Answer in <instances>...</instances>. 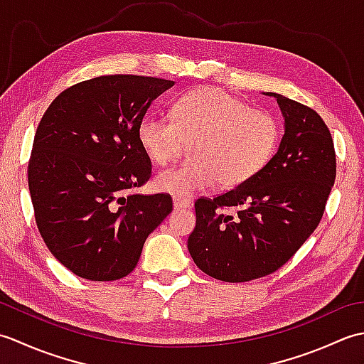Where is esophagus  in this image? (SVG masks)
<instances>
[{"label": "esophagus", "mask_w": 364, "mask_h": 364, "mask_svg": "<svg viewBox=\"0 0 364 364\" xmlns=\"http://www.w3.org/2000/svg\"><path fill=\"white\" fill-rule=\"evenodd\" d=\"M191 203L188 202V200H183V198H178L175 197L173 198V208L178 211V210H186V208H189Z\"/></svg>", "instance_id": "34e87169"}]
</instances>
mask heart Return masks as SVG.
<instances>
[{
	"label": "heart",
	"instance_id": "b5f03b06",
	"mask_svg": "<svg viewBox=\"0 0 364 364\" xmlns=\"http://www.w3.org/2000/svg\"><path fill=\"white\" fill-rule=\"evenodd\" d=\"M282 128L272 114L253 109L223 89L191 92L173 105L172 119L145 114L137 141L153 164L164 166L194 142L189 164L162 170L153 180L156 191L188 198L211 188L231 189L259 173L280 142Z\"/></svg>",
	"mask_w": 364,
	"mask_h": 364
}]
</instances>
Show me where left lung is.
Listing matches in <instances>:
<instances>
[{
	"label": "left lung",
	"instance_id": "8db88e82",
	"mask_svg": "<svg viewBox=\"0 0 364 364\" xmlns=\"http://www.w3.org/2000/svg\"><path fill=\"white\" fill-rule=\"evenodd\" d=\"M284 134L252 180L196 202L188 249L200 270L228 283L250 282L280 269L319 225L336 176V154L321 115L274 92ZM239 205L236 216L225 210Z\"/></svg>",
	"mask_w": 364,
	"mask_h": 364
}]
</instances>
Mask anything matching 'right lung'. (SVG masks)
I'll return each mask as SVG.
<instances>
[{
    "instance_id": "obj_1",
    "label": "right lung",
    "mask_w": 364,
    "mask_h": 364,
    "mask_svg": "<svg viewBox=\"0 0 364 364\" xmlns=\"http://www.w3.org/2000/svg\"><path fill=\"white\" fill-rule=\"evenodd\" d=\"M173 81L105 75L53 100L38 123L28 184L41 236L60 264L92 282L127 277L172 213L168 194H127L151 176L137 125Z\"/></svg>"
}]
</instances>
